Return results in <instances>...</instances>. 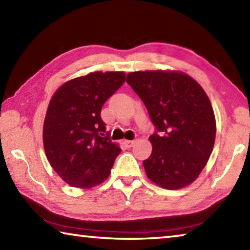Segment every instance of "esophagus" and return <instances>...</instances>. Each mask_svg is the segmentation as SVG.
<instances>
[{
    "mask_svg": "<svg viewBox=\"0 0 250 250\" xmlns=\"http://www.w3.org/2000/svg\"><path fill=\"white\" fill-rule=\"evenodd\" d=\"M124 143H125V146L126 147H131V146H134L135 141H134V140H125Z\"/></svg>",
    "mask_w": 250,
    "mask_h": 250,
    "instance_id": "obj_1",
    "label": "esophagus"
}]
</instances>
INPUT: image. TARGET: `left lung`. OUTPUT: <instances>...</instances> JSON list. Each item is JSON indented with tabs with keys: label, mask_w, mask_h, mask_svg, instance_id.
<instances>
[{
	"label": "left lung",
	"mask_w": 250,
	"mask_h": 250,
	"mask_svg": "<svg viewBox=\"0 0 250 250\" xmlns=\"http://www.w3.org/2000/svg\"><path fill=\"white\" fill-rule=\"evenodd\" d=\"M125 80L159 132L149 138L152 153L143 161L146 176L167 189L193 183L209 159L216 135L206 92L191 76L176 70L133 71Z\"/></svg>",
	"instance_id": "obj_1"
}]
</instances>
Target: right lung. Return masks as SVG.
Masks as SVG:
<instances>
[{
  "mask_svg": "<svg viewBox=\"0 0 250 250\" xmlns=\"http://www.w3.org/2000/svg\"><path fill=\"white\" fill-rule=\"evenodd\" d=\"M125 80L124 71H95L66 82L50 99L43 126L44 150L67 184L90 188L109 177L121 149L104 137L100 112Z\"/></svg>",
  "mask_w": 250,
  "mask_h": 250,
  "instance_id": "obj_1",
  "label": "right lung"
}]
</instances>
